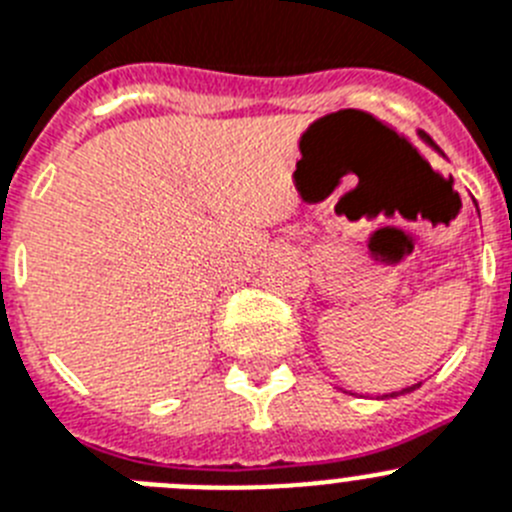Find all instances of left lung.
Returning a JSON list of instances; mask_svg holds the SVG:
<instances>
[{
  "label": "left lung",
  "instance_id": "1",
  "mask_svg": "<svg viewBox=\"0 0 512 512\" xmlns=\"http://www.w3.org/2000/svg\"><path fill=\"white\" fill-rule=\"evenodd\" d=\"M418 137H421V140H423V142H426V145H431V147H434L436 153H439V155H444V153H441V150H439V147H436V142H434V140H431V137H428V135H426V132H418ZM416 388H421V382H413V385H408V388H400V390H393V393H382V395H377V398H380V400H385V398H398V395H405V393H413V390H416Z\"/></svg>",
  "mask_w": 512,
  "mask_h": 512
}]
</instances>
